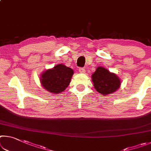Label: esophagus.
<instances>
[{
    "mask_svg": "<svg viewBox=\"0 0 151 151\" xmlns=\"http://www.w3.org/2000/svg\"><path fill=\"white\" fill-rule=\"evenodd\" d=\"M78 71H79L81 73H85V68H80L79 70H78Z\"/></svg>",
    "mask_w": 151,
    "mask_h": 151,
    "instance_id": "obj_1",
    "label": "esophagus"
}]
</instances>
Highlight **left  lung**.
Listing matches in <instances>:
<instances>
[{"instance_id": "8db88e82", "label": "left lung", "mask_w": 151, "mask_h": 151, "mask_svg": "<svg viewBox=\"0 0 151 151\" xmlns=\"http://www.w3.org/2000/svg\"><path fill=\"white\" fill-rule=\"evenodd\" d=\"M91 80L94 88L103 95L116 92L121 85V79L118 76L102 66L97 67L91 76Z\"/></svg>"}]
</instances>
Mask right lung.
Returning a JSON list of instances; mask_svg holds the SVG:
<instances>
[{"label":"right lung","mask_w":151,"mask_h":151,"mask_svg":"<svg viewBox=\"0 0 151 151\" xmlns=\"http://www.w3.org/2000/svg\"><path fill=\"white\" fill-rule=\"evenodd\" d=\"M73 74V69L63 64H58L52 68L42 72L40 75V83L48 92L58 94L68 87Z\"/></svg>","instance_id":"right-lung-1"}]
</instances>
